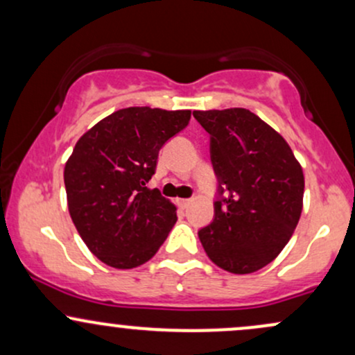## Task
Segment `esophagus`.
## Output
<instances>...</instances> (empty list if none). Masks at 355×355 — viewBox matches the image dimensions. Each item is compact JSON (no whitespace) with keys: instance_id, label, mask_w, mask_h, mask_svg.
<instances>
[{"instance_id":"obj_1","label":"esophagus","mask_w":355,"mask_h":355,"mask_svg":"<svg viewBox=\"0 0 355 355\" xmlns=\"http://www.w3.org/2000/svg\"><path fill=\"white\" fill-rule=\"evenodd\" d=\"M177 203L182 207V209H187V207L191 203V198H178Z\"/></svg>"}]
</instances>
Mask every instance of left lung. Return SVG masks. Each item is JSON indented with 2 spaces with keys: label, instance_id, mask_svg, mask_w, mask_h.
Here are the masks:
<instances>
[{
  "label": "left lung",
  "instance_id": "8db88e82",
  "mask_svg": "<svg viewBox=\"0 0 355 355\" xmlns=\"http://www.w3.org/2000/svg\"><path fill=\"white\" fill-rule=\"evenodd\" d=\"M193 116L210 135L218 182L214 220L198 239L220 268L252 274L270 263L294 234L302 214V166L287 141L250 110H207Z\"/></svg>",
  "mask_w": 355,
  "mask_h": 355
}]
</instances>
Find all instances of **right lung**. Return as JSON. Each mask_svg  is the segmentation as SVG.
I'll use <instances>...</instances> for the list:
<instances>
[{"mask_svg": "<svg viewBox=\"0 0 355 355\" xmlns=\"http://www.w3.org/2000/svg\"><path fill=\"white\" fill-rule=\"evenodd\" d=\"M190 110H118L76 141L64 165L68 210L93 255L133 268L157 254L177 209L146 187L158 152L190 121Z\"/></svg>", "mask_w": 355, "mask_h": 355, "instance_id": "1", "label": "right lung"}]
</instances>
